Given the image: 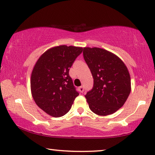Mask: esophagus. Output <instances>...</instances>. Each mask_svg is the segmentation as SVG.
Wrapping results in <instances>:
<instances>
[{
  "label": "esophagus",
  "mask_w": 155,
  "mask_h": 155,
  "mask_svg": "<svg viewBox=\"0 0 155 155\" xmlns=\"http://www.w3.org/2000/svg\"><path fill=\"white\" fill-rule=\"evenodd\" d=\"M78 90H79V91L81 93H83L84 91V87L83 86H81L78 87Z\"/></svg>",
  "instance_id": "34e87169"
}]
</instances>
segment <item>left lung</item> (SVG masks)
I'll use <instances>...</instances> for the list:
<instances>
[{"instance_id": "8db88e82", "label": "left lung", "mask_w": 155, "mask_h": 155, "mask_svg": "<svg viewBox=\"0 0 155 155\" xmlns=\"http://www.w3.org/2000/svg\"><path fill=\"white\" fill-rule=\"evenodd\" d=\"M83 57L94 78L85 97L91 110L100 116L114 113L131 92V78L124 62L114 53L99 47H84Z\"/></svg>"}]
</instances>
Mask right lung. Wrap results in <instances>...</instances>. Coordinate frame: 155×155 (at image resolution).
I'll return each mask as SVG.
<instances>
[{"label": "right lung", "instance_id": "right-lung-1", "mask_svg": "<svg viewBox=\"0 0 155 155\" xmlns=\"http://www.w3.org/2000/svg\"><path fill=\"white\" fill-rule=\"evenodd\" d=\"M83 47L60 45L43 53L31 74L30 89L39 108L53 117H62L78 95L69 70Z\"/></svg>", "mask_w": 155, "mask_h": 155}]
</instances>
